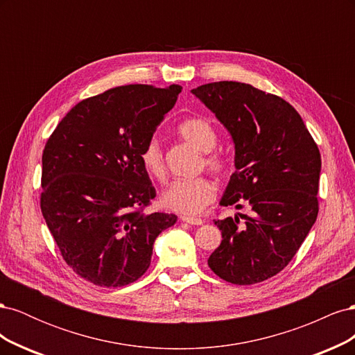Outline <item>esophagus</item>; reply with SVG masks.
<instances>
[{"mask_svg": "<svg viewBox=\"0 0 355 355\" xmlns=\"http://www.w3.org/2000/svg\"><path fill=\"white\" fill-rule=\"evenodd\" d=\"M182 222H187L191 225H202V220L198 218H191V216H182Z\"/></svg>", "mask_w": 355, "mask_h": 355, "instance_id": "34e87169", "label": "esophagus"}]
</instances>
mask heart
<instances>
[{"instance_id":"heart-1","label":"heart","mask_w":355,"mask_h":355,"mask_svg":"<svg viewBox=\"0 0 355 355\" xmlns=\"http://www.w3.org/2000/svg\"><path fill=\"white\" fill-rule=\"evenodd\" d=\"M178 133L188 144L196 146L204 154V164L214 173H223L227 170L228 161L222 154L213 153L218 144V135L214 127L201 116H191L178 125ZM141 163L144 168L157 180L166 179V167L163 151L155 137L149 139L141 151ZM216 196V187L207 178L196 179H176L163 192V202L170 210L197 214L210 204Z\"/></svg>"}]
</instances>
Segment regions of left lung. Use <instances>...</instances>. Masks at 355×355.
<instances>
[{
    "label": "left lung",
    "instance_id": "left-lung-1",
    "mask_svg": "<svg viewBox=\"0 0 355 355\" xmlns=\"http://www.w3.org/2000/svg\"><path fill=\"white\" fill-rule=\"evenodd\" d=\"M191 92L234 142L235 171L219 204L250 210L214 220L222 241L207 263L232 284L265 282L293 259L317 219L320 151L297 111L275 94L237 81Z\"/></svg>",
    "mask_w": 355,
    "mask_h": 355
}]
</instances>
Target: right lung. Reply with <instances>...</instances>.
Segmentation results:
<instances>
[{
  "label": "right lung",
  "mask_w": 355,
  "mask_h": 355,
  "mask_svg": "<svg viewBox=\"0 0 355 355\" xmlns=\"http://www.w3.org/2000/svg\"><path fill=\"white\" fill-rule=\"evenodd\" d=\"M182 87L121 85L63 116L42 153L41 211L62 257L84 280L123 287L151 265L155 239L178 220L145 213L157 192L141 163L144 145Z\"/></svg>",
  "instance_id": "add662e5"
}]
</instances>
